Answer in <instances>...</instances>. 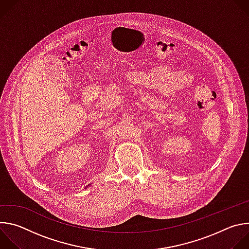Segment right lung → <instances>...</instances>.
<instances>
[{"label": "right lung", "mask_w": 249, "mask_h": 249, "mask_svg": "<svg viewBox=\"0 0 249 249\" xmlns=\"http://www.w3.org/2000/svg\"><path fill=\"white\" fill-rule=\"evenodd\" d=\"M88 186H90V184H89V185H88Z\"/></svg>", "instance_id": "add662e5"}]
</instances>
